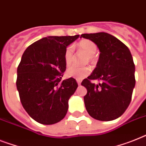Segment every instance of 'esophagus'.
Instances as JSON below:
<instances>
[{
    "label": "esophagus",
    "instance_id": "esophagus-1",
    "mask_svg": "<svg viewBox=\"0 0 146 146\" xmlns=\"http://www.w3.org/2000/svg\"><path fill=\"white\" fill-rule=\"evenodd\" d=\"M77 83H78V84L80 86V84H81V80H80V79H77Z\"/></svg>",
    "mask_w": 146,
    "mask_h": 146
}]
</instances>
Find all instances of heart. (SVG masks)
Listing matches in <instances>:
<instances>
[{"instance_id": "obj_1", "label": "heart", "mask_w": 146, "mask_h": 146, "mask_svg": "<svg viewBox=\"0 0 146 146\" xmlns=\"http://www.w3.org/2000/svg\"><path fill=\"white\" fill-rule=\"evenodd\" d=\"M78 48L84 51L88 56V60L90 62H94L95 56L97 51L96 44L89 39H84L79 42L78 44ZM74 56V49L72 45H69L66 48L64 53V60L67 66L72 64ZM90 69L89 67H78L72 66L66 70V74L68 78H74L78 79H82L84 77L90 74Z\"/></svg>"}]
</instances>
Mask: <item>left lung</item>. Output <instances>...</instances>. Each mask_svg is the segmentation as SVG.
<instances>
[{
  "instance_id": "obj_1",
  "label": "left lung",
  "mask_w": 146,
  "mask_h": 146,
  "mask_svg": "<svg viewBox=\"0 0 146 146\" xmlns=\"http://www.w3.org/2000/svg\"><path fill=\"white\" fill-rule=\"evenodd\" d=\"M100 50L96 68L81 83L87 93L84 104L88 113L99 121L120 117L131 102L135 86V66L131 51L124 43L108 33H84ZM91 80L100 81L96 85Z\"/></svg>"
}]
</instances>
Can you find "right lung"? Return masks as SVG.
Segmentation results:
<instances>
[{
  "label": "right lung",
  "mask_w": 146,
  "mask_h": 146,
  "mask_svg": "<svg viewBox=\"0 0 146 146\" xmlns=\"http://www.w3.org/2000/svg\"><path fill=\"white\" fill-rule=\"evenodd\" d=\"M79 36L44 37L27 47L21 56L17 90L23 108L38 123H57L67 113L68 100L78 85L72 78L61 80L66 68L64 53Z\"/></svg>",
  "instance_id": "1"
}]
</instances>
